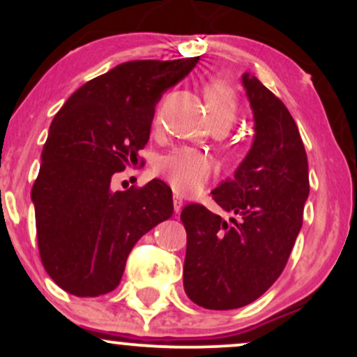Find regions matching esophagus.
<instances>
[{"label":"esophagus","instance_id":"1","mask_svg":"<svg viewBox=\"0 0 357 357\" xmlns=\"http://www.w3.org/2000/svg\"><path fill=\"white\" fill-rule=\"evenodd\" d=\"M173 204H174V211L176 213L181 211V208H183V198H181V196H174Z\"/></svg>","mask_w":357,"mask_h":357}]
</instances>
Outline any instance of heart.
<instances>
[{"label": "heart", "mask_w": 357, "mask_h": 357, "mask_svg": "<svg viewBox=\"0 0 357 357\" xmlns=\"http://www.w3.org/2000/svg\"><path fill=\"white\" fill-rule=\"evenodd\" d=\"M204 100L211 121L233 124L238 110L236 93L225 80H211L204 85ZM158 169L179 195H195L202 191L213 173L210 155L191 147H179L159 161Z\"/></svg>", "instance_id": "1"}]
</instances>
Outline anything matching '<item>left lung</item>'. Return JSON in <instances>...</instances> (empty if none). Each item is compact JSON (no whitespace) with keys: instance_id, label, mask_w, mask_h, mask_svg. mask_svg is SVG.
I'll return each mask as SVG.
<instances>
[{"instance_id":"1","label":"left lung","mask_w":357,"mask_h":357,"mask_svg":"<svg viewBox=\"0 0 357 357\" xmlns=\"http://www.w3.org/2000/svg\"><path fill=\"white\" fill-rule=\"evenodd\" d=\"M253 112V142L233 178L211 191L230 221L202 204L181 211L186 228L184 292L195 304L230 310L252 304L280 277L302 228L309 165L284 102L243 73Z\"/></svg>"}]
</instances>
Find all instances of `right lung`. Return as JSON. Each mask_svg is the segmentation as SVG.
Listing matches in <instances>:
<instances>
[{
	"label": "right lung",
	"mask_w": 357,
	"mask_h": 357,
	"mask_svg": "<svg viewBox=\"0 0 357 357\" xmlns=\"http://www.w3.org/2000/svg\"><path fill=\"white\" fill-rule=\"evenodd\" d=\"M198 60L126 61L82 85L52 121L31 202L42 264L65 292L116 289L137 240L173 216V191L161 179L126 191L110 181L139 165L155 104Z\"/></svg>",
	"instance_id": "add662e5"
}]
</instances>
